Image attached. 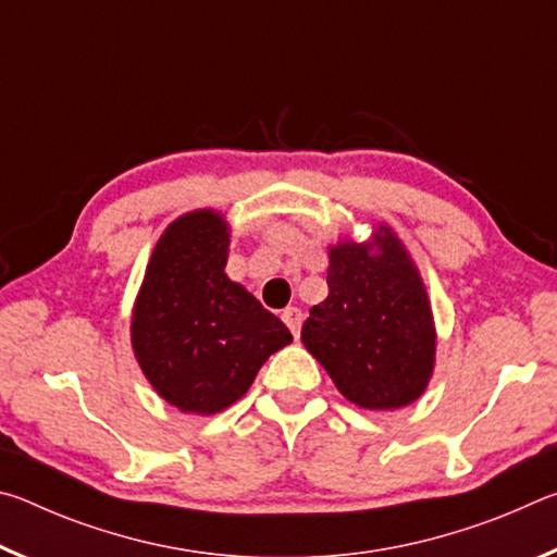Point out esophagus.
I'll return each mask as SVG.
<instances>
[{"label":"esophagus","mask_w":557,"mask_h":557,"mask_svg":"<svg viewBox=\"0 0 557 557\" xmlns=\"http://www.w3.org/2000/svg\"><path fill=\"white\" fill-rule=\"evenodd\" d=\"M282 322H285L289 326L292 336H299V329H301V312L297 307H287L285 312H282Z\"/></svg>","instance_id":"1"}]
</instances>
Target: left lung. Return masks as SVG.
Listing matches in <instances>:
<instances>
[{
	"label": "left lung",
	"mask_w": 557,
	"mask_h": 557,
	"mask_svg": "<svg viewBox=\"0 0 557 557\" xmlns=\"http://www.w3.org/2000/svg\"><path fill=\"white\" fill-rule=\"evenodd\" d=\"M326 285L301 344L344 398L366 410L418 400L435 369V324L420 272L388 225H379L373 243L329 250Z\"/></svg>",
	"instance_id": "obj_1"
}]
</instances>
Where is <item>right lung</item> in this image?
Segmentation results:
<instances>
[{
	"mask_svg": "<svg viewBox=\"0 0 557 557\" xmlns=\"http://www.w3.org/2000/svg\"><path fill=\"white\" fill-rule=\"evenodd\" d=\"M228 223L215 211L176 219L159 238L132 314L147 381L182 412L213 414L243 398L289 329L225 275Z\"/></svg>",
	"mask_w": 557,
	"mask_h": 557,
	"instance_id": "1",
	"label": "right lung"
}]
</instances>
